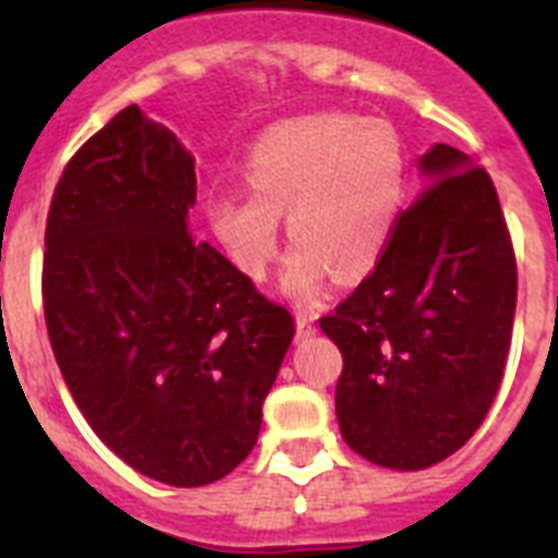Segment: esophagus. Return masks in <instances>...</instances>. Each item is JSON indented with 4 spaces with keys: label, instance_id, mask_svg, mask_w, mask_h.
Returning a JSON list of instances; mask_svg holds the SVG:
<instances>
[{
    "label": "esophagus",
    "instance_id": "esophagus-1",
    "mask_svg": "<svg viewBox=\"0 0 558 558\" xmlns=\"http://www.w3.org/2000/svg\"><path fill=\"white\" fill-rule=\"evenodd\" d=\"M313 332H315L313 315L295 313V335H299V338H310V335H313Z\"/></svg>",
    "mask_w": 558,
    "mask_h": 558
}]
</instances>
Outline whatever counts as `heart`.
Returning a JSON list of instances; mask_svg holds the SVG:
<instances>
[{
    "mask_svg": "<svg viewBox=\"0 0 558 558\" xmlns=\"http://www.w3.org/2000/svg\"><path fill=\"white\" fill-rule=\"evenodd\" d=\"M254 195L209 201V223L240 274L263 279L279 251V215L295 243L282 284L313 299L329 274L357 279L374 268L405 206L411 156L386 120L313 113L270 128L251 147Z\"/></svg>",
    "mask_w": 558,
    "mask_h": 558,
    "instance_id": "1",
    "label": "heart"
}]
</instances>
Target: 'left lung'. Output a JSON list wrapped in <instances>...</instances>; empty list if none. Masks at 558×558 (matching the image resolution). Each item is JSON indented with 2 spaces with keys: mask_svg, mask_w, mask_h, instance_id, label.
Instances as JSON below:
<instances>
[{
  "mask_svg": "<svg viewBox=\"0 0 558 558\" xmlns=\"http://www.w3.org/2000/svg\"><path fill=\"white\" fill-rule=\"evenodd\" d=\"M418 192L368 276L322 329L338 343L340 433L357 456L425 470L483 425L509 357L517 259L489 172L461 150L422 156Z\"/></svg>",
  "mask_w": 558,
  "mask_h": 558,
  "instance_id": "obj_1",
  "label": "left lung"
}]
</instances>
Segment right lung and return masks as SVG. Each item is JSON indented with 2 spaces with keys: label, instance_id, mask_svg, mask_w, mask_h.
I'll return each mask as SVG.
<instances>
[{
  "label": "right lung",
  "instance_id": "1",
  "mask_svg": "<svg viewBox=\"0 0 558 558\" xmlns=\"http://www.w3.org/2000/svg\"><path fill=\"white\" fill-rule=\"evenodd\" d=\"M195 156L122 108L66 161L44 231V318L102 445L142 475L206 486L254 450L293 315L190 234Z\"/></svg>",
  "mask_w": 558,
  "mask_h": 558
}]
</instances>
